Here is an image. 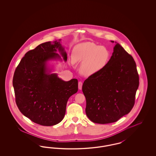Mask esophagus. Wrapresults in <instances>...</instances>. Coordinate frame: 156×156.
I'll use <instances>...</instances> for the list:
<instances>
[{
    "label": "esophagus",
    "instance_id": "obj_1",
    "mask_svg": "<svg viewBox=\"0 0 156 156\" xmlns=\"http://www.w3.org/2000/svg\"><path fill=\"white\" fill-rule=\"evenodd\" d=\"M82 87V82H78V89L81 90Z\"/></svg>",
    "mask_w": 156,
    "mask_h": 156
}]
</instances>
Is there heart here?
Returning a JSON list of instances; mask_svg holds the SVG:
<instances>
[{
  "mask_svg": "<svg viewBox=\"0 0 156 156\" xmlns=\"http://www.w3.org/2000/svg\"><path fill=\"white\" fill-rule=\"evenodd\" d=\"M110 57L107 47L90 41L76 45L71 54L73 63L82 62L81 72L85 76L101 72L108 65Z\"/></svg>",
  "mask_w": 156,
  "mask_h": 156,
  "instance_id": "heart-1",
  "label": "heart"
}]
</instances>
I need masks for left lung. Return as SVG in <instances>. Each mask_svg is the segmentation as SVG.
Segmentation results:
<instances>
[{
    "mask_svg": "<svg viewBox=\"0 0 156 156\" xmlns=\"http://www.w3.org/2000/svg\"><path fill=\"white\" fill-rule=\"evenodd\" d=\"M114 43V41H111ZM116 43L109 61L82 85L86 114L92 122L107 124L118 121L133 107L139 78L132 55Z\"/></svg>",
    "mask_w": 156,
    "mask_h": 156,
    "instance_id": "left-lung-1",
    "label": "left lung"
}]
</instances>
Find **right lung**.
<instances>
[{
  "label": "right lung",
  "instance_id": "add662e5",
  "mask_svg": "<svg viewBox=\"0 0 156 156\" xmlns=\"http://www.w3.org/2000/svg\"><path fill=\"white\" fill-rule=\"evenodd\" d=\"M59 41L45 42L26 53L13 78L16 102L24 116L42 126L59 123L64 118L69 98L78 91V80L64 81L48 66L51 60L67 61Z\"/></svg>",
  "mask_w": 156,
  "mask_h": 156
}]
</instances>
